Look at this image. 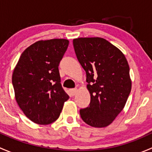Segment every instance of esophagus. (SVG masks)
<instances>
[{
  "label": "esophagus",
  "instance_id": "obj_1",
  "mask_svg": "<svg viewBox=\"0 0 152 152\" xmlns=\"http://www.w3.org/2000/svg\"><path fill=\"white\" fill-rule=\"evenodd\" d=\"M70 94H71V96H75L76 93V92H77V88H73V89H70Z\"/></svg>",
  "mask_w": 152,
  "mask_h": 152
}]
</instances>
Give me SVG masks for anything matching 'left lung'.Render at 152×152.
Segmentation results:
<instances>
[{
  "instance_id": "8db88e82",
  "label": "left lung",
  "mask_w": 152,
  "mask_h": 152,
  "mask_svg": "<svg viewBox=\"0 0 152 152\" xmlns=\"http://www.w3.org/2000/svg\"><path fill=\"white\" fill-rule=\"evenodd\" d=\"M73 44L86 72L90 93V103L80 110L81 118L91 126H107L122 111L131 92L126 59L118 48L103 38H77Z\"/></svg>"
}]
</instances>
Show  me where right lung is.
<instances>
[{
    "mask_svg": "<svg viewBox=\"0 0 152 152\" xmlns=\"http://www.w3.org/2000/svg\"><path fill=\"white\" fill-rule=\"evenodd\" d=\"M69 41H38L21 54L12 75L15 99L31 121L46 125L59 118L69 96L61 85L59 65Z\"/></svg>",
    "mask_w": 152,
    "mask_h": 152,
    "instance_id": "obj_1",
    "label": "right lung"
}]
</instances>
